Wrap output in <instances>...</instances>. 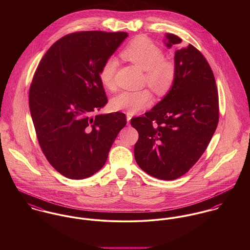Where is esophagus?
<instances>
[{
    "label": "esophagus",
    "mask_w": 250,
    "mask_h": 250,
    "mask_svg": "<svg viewBox=\"0 0 250 250\" xmlns=\"http://www.w3.org/2000/svg\"><path fill=\"white\" fill-rule=\"evenodd\" d=\"M126 117H127V122H128V123H130V120H131V118H132V115H131L130 113H127Z\"/></svg>",
    "instance_id": "1"
}]
</instances>
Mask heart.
<instances>
[{"label":"heart","mask_w":250,"mask_h":250,"mask_svg":"<svg viewBox=\"0 0 250 250\" xmlns=\"http://www.w3.org/2000/svg\"><path fill=\"white\" fill-rule=\"evenodd\" d=\"M122 57L135 63L145 71V83L159 95L167 93L175 82V67L169 61L164 59L161 49L151 40L138 37L131 41L122 51ZM117 68V61L109 58L103 63L99 71L101 83L107 89H115L114 75ZM152 102L149 90L124 91L114 97L111 106L115 109L128 113H136L148 107Z\"/></svg>","instance_id":"heart-1"}]
</instances>
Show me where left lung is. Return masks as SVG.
Instances as JSON below:
<instances>
[{"label":"left lung","mask_w":250,"mask_h":250,"mask_svg":"<svg viewBox=\"0 0 250 250\" xmlns=\"http://www.w3.org/2000/svg\"><path fill=\"white\" fill-rule=\"evenodd\" d=\"M179 36L167 35L175 52V82L167 95L145 115L131 119L139 132L135 159L147 174L175 180L200 159L212 140L219 118L214 73L193 45L182 47Z\"/></svg>","instance_id":"8db88e82"}]
</instances>
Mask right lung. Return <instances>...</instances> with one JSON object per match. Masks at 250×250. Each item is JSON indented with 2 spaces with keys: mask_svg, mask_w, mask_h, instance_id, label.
<instances>
[{
  "mask_svg": "<svg viewBox=\"0 0 250 250\" xmlns=\"http://www.w3.org/2000/svg\"><path fill=\"white\" fill-rule=\"evenodd\" d=\"M127 33L77 32L62 36L37 65L29 91L39 146L50 165L69 179L93 175L126 125L123 112H92L107 102L99 71Z\"/></svg>",
  "mask_w": 250,
  "mask_h": 250,
  "instance_id": "add662e5",
  "label": "right lung"
}]
</instances>
